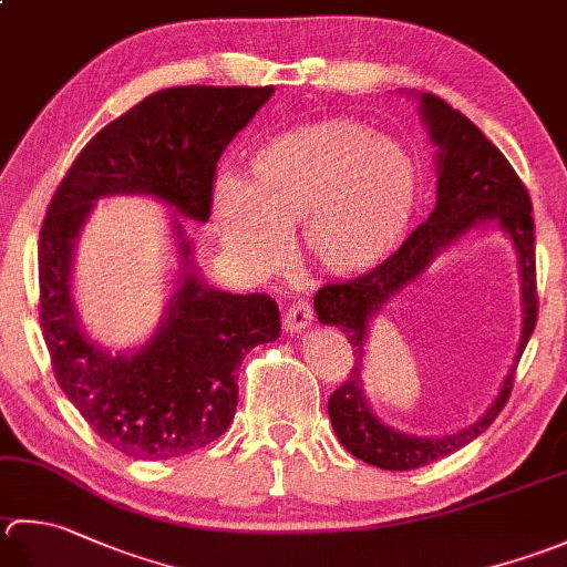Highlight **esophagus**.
Here are the masks:
<instances>
[{"instance_id": "esophagus-1", "label": "esophagus", "mask_w": 567, "mask_h": 567, "mask_svg": "<svg viewBox=\"0 0 567 567\" xmlns=\"http://www.w3.org/2000/svg\"><path fill=\"white\" fill-rule=\"evenodd\" d=\"M312 319H315L312 305H309L307 299H295V302L287 307V312L282 317V327H285V331H290V334H297V331L309 327V321Z\"/></svg>"}]
</instances>
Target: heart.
<instances>
[{
	"mask_svg": "<svg viewBox=\"0 0 567 567\" xmlns=\"http://www.w3.org/2000/svg\"><path fill=\"white\" fill-rule=\"evenodd\" d=\"M420 196V172L401 144L359 120L287 130L255 150L250 184L220 176L214 220L243 270L270 272L302 226L305 258L331 277L379 268L401 246Z\"/></svg>",
	"mask_w": 567,
	"mask_h": 567,
	"instance_id": "heart-1",
	"label": "heart"
}]
</instances>
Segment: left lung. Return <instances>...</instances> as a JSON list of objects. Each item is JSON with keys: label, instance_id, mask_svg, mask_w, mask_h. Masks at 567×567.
I'll return each mask as SVG.
<instances>
[{"label": "left lung", "instance_id": "8db88e82", "mask_svg": "<svg viewBox=\"0 0 567 567\" xmlns=\"http://www.w3.org/2000/svg\"><path fill=\"white\" fill-rule=\"evenodd\" d=\"M430 137L437 144V204L425 224H420L403 240L391 258L379 268L363 272L347 282H327L315 295V309L321 324H334L347 334L357 365L329 398V417L337 437L353 457L373 467L408 472L447 457L489 427L502 413L514 388V375L520 353L534 334L538 319L536 292V236L530 216L528 188L518 179L514 166L484 137L474 122L454 110L440 95L423 93L420 97ZM480 223L502 225L513 236L522 268V306L525 327L513 373L503 393L474 426L447 439H415L383 426L364 405L360 391V357L368 319L385 298L412 281L429 260L450 241Z\"/></svg>", "mask_w": 567, "mask_h": 567}]
</instances>
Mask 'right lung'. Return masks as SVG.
Segmentation results:
<instances>
[{"mask_svg": "<svg viewBox=\"0 0 567 567\" xmlns=\"http://www.w3.org/2000/svg\"><path fill=\"white\" fill-rule=\"evenodd\" d=\"M272 91L179 85L147 95L85 144L49 204L39 236V321L53 375L95 435L127 457H182L224 435L236 415L240 363L280 337V312L268 295L208 287L176 220L184 268L169 312L135 357H110L83 334L73 309L78 230L110 194H152L206 224L220 154Z\"/></svg>", "mask_w": 567, "mask_h": 567, "instance_id": "obj_1", "label": "right lung"}]
</instances>
